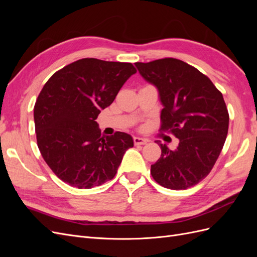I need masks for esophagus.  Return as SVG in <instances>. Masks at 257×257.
I'll list each match as a JSON object with an SVG mask.
<instances>
[{"mask_svg":"<svg viewBox=\"0 0 257 257\" xmlns=\"http://www.w3.org/2000/svg\"><path fill=\"white\" fill-rule=\"evenodd\" d=\"M148 143L147 139L145 138H142V137H134V144L136 146H139V145H146Z\"/></svg>","mask_w":257,"mask_h":257,"instance_id":"obj_1","label":"esophagus"}]
</instances>
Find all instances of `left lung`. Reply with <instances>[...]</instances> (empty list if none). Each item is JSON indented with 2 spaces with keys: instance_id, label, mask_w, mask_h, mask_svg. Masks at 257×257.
<instances>
[{
  "instance_id": "8db88e82",
  "label": "left lung",
  "mask_w": 257,
  "mask_h": 257,
  "mask_svg": "<svg viewBox=\"0 0 257 257\" xmlns=\"http://www.w3.org/2000/svg\"><path fill=\"white\" fill-rule=\"evenodd\" d=\"M143 78L158 89L163 105L161 130L178 138L170 150L157 143L161 158L151 175L170 190H185L205 179L219 158L229 116L222 93L207 76L181 60L165 58L135 63Z\"/></svg>"
}]
</instances>
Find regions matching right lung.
Segmentation results:
<instances>
[{
	"instance_id": "1",
	"label": "right lung",
	"mask_w": 257,
	"mask_h": 257,
	"mask_svg": "<svg viewBox=\"0 0 257 257\" xmlns=\"http://www.w3.org/2000/svg\"><path fill=\"white\" fill-rule=\"evenodd\" d=\"M135 73L132 63L87 58L45 83L34 106L37 146L63 182L91 189L115 176L133 137L123 132L102 136L95 120Z\"/></svg>"
}]
</instances>
